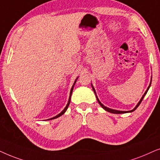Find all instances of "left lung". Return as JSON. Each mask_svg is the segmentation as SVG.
Wrapping results in <instances>:
<instances>
[{
	"label": "left lung",
	"mask_w": 160,
	"mask_h": 160,
	"mask_svg": "<svg viewBox=\"0 0 160 160\" xmlns=\"http://www.w3.org/2000/svg\"><path fill=\"white\" fill-rule=\"evenodd\" d=\"M152 78H151V82H150V84H149V86H148V88H147V90L146 91V92L144 93V94L142 95V97H141V99H140V101H139V102H138V103L137 104V105L135 106V108H134V109H132V110H129V111H122V110H113V109H111V108H109L106 107V106L104 105L103 104H102V102L99 101V99H98V97H97V93H96V91H95V89H94V88H93V86L92 83H91V86H92L93 91V92H94V93H95V95H96V97H97V101H98V102H99V104L100 105H101V107H102V108H103L104 110H105L106 111H108V112H112V113H115V114H121V113H126V112H132L135 111V110L136 109H137L138 106L140 105V104L141 103L142 100V99H143V97H145V95H146V93H147V92H148V89H149L150 86H151V84H152Z\"/></svg>",
	"instance_id": "left-lung-1"
}]
</instances>
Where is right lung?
Wrapping results in <instances>:
<instances>
[{
    "label": "right lung",
    "mask_w": 160,
    "mask_h": 160,
    "mask_svg": "<svg viewBox=\"0 0 160 160\" xmlns=\"http://www.w3.org/2000/svg\"><path fill=\"white\" fill-rule=\"evenodd\" d=\"M78 78L79 77H78V78H76V80H75V81H74V84H73V86H72V88H71V90H70V93H69V101H68V102H67V106H66L65 107V108L64 109H63L62 111H61L60 113L59 114H58L57 115V116H54V117H52V118H49V119H48V120H52V119H55V118H58V117H60L61 116H62L63 114H64L65 113V112L67 111V110L68 109V108H69V104H70V100H71V97H72V91H73V88H74V85H75V82H77V80H78Z\"/></svg>",
    "instance_id": "right-lung-1"
}]
</instances>
